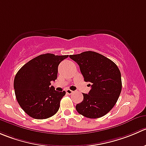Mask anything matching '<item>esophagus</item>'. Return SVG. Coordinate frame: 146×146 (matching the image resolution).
I'll use <instances>...</instances> for the list:
<instances>
[{
  "instance_id": "34e87169",
  "label": "esophagus",
  "mask_w": 146,
  "mask_h": 146,
  "mask_svg": "<svg viewBox=\"0 0 146 146\" xmlns=\"http://www.w3.org/2000/svg\"><path fill=\"white\" fill-rule=\"evenodd\" d=\"M66 93H67V94H68V95H71V94H73V90H70V89H67V90H66Z\"/></svg>"
}]
</instances>
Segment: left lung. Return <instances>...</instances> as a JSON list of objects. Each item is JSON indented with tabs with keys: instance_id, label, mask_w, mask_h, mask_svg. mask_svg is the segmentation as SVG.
<instances>
[{
	"instance_id": "8db88e82",
	"label": "left lung",
	"mask_w": 146,
	"mask_h": 146,
	"mask_svg": "<svg viewBox=\"0 0 146 146\" xmlns=\"http://www.w3.org/2000/svg\"><path fill=\"white\" fill-rule=\"evenodd\" d=\"M69 57L76 61L86 82L91 85L88 94L83 93V100L76 106L80 115L98 118L107 114L113 108L122 89L121 74L114 62L103 55L86 51Z\"/></svg>"
}]
</instances>
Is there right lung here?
Segmentation results:
<instances>
[{
	"label": "right lung",
	"mask_w": 146,
	"mask_h": 146,
	"mask_svg": "<svg viewBox=\"0 0 146 146\" xmlns=\"http://www.w3.org/2000/svg\"><path fill=\"white\" fill-rule=\"evenodd\" d=\"M68 57L52 53L40 55L25 63L14 78L17 101L31 118L46 119L58 111L66 92L55 90L50 82L57 79L58 67Z\"/></svg>",
	"instance_id": "obj_1"
}]
</instances>
